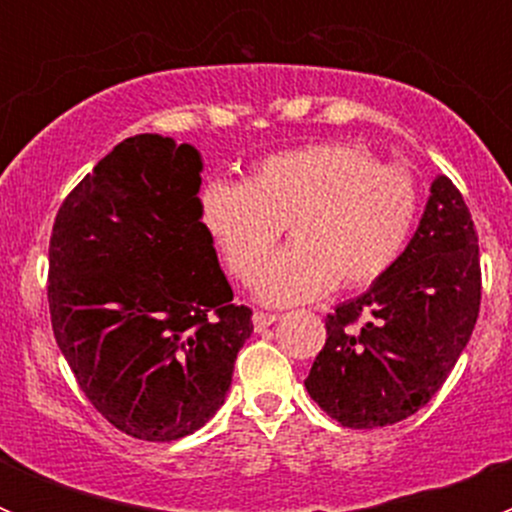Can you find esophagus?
<instances>
[{"label": "esophagus", "instance_id": "esophagus-1", "mask_svg": "<svg viewBox=\"0 0 512 512\" xmlns=\"http://www.w3.org/2000/svg\"><path fill=\"white\" fill-rule=\"evenodd\" d=\"M274 323H277V315H274V312H253V328L259 330V333Z\"/></svg>", "mask_w": 512, "mask_h": 512}]
</instances>
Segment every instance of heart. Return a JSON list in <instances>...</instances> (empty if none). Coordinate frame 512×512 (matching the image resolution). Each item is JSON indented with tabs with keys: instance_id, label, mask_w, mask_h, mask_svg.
<instances>
[{
	"instance_id": "b5f03b06",
	"label": "heart",
	"mask_w": 512,
	"mask_h": 512,
	"mask_svg": "<svg viewBox=\"0 0 512 512\" xmlns=\"http://www.w3.org/2000/svg\"><path fill=\"white\" fill-rule=\"evenodd\" d=\"M418 212L415 176L354 143L279 153L243 184L215 179L197 197L202 230L238 282H251L288 225L293 243L256 279L269 305L374 284L405 253Z\"/></svg>"
}]
</instances>
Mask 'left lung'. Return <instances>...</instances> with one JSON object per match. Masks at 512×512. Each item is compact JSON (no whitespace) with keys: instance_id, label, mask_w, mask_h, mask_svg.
I'll use <instances>...</instances> for the list:
<instances>
[{"instance_id":"obj_1","label":"left lung","mask_w":512,"mask_h":512,"mask_svg":"<svg viewBox=\"0 0 512 512\" xmlns=\"http://www.w3.org/2000/svg\"><path fill=\"white\" fill-rule=\"evenodd\" d=\"M482 271L469 207L436 176L408 248L382 279L325 318V346L305 379L346 428H382L441 390L479 315Z\"/></svg>"}]
</instances>
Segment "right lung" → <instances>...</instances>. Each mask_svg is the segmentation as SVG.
Returning <instances> with one entry per match:
<instances>
[{"mask_svg":"<svg viewBox=\"0 0 512 512\" xmlns=\"http://www.w3.org/2000/svg\"><path fill=\"white\" fill-rule=\"evenodd\" d=\"M202 156L125 138L63 200L48 248L53 336L94 408L140 441L207 423L253 323L200 225Z\"/></svg>","mask_w":512,"mask_h":512,"instance_id":"1","label":"right lung"}]
</instances>
